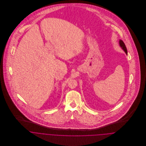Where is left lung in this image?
<instances>
[{
    "mask_svg": "<svg viewBox=\"0 0 146 146\" xmlns=\"http://www.w3.org/2000/svg\"><path fill=\"white\" fill-rule=\"evenodd\" d=\"M119 44H120V46L121 47V48L124 50L125 53H126V54H127V49H126V47L125 44H124V42H123V41H122L121 40H119Z\"/></svg>",
    "mask_w": 146,
    "mask_h": 146,
    "instance_id": "left-lung-1",
    "label": "left lung"
}]
</instances>
